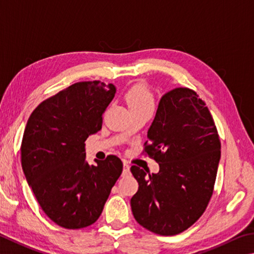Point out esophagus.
Listing matches in <instances>:
<instances>
[{"mask_svg":"<svg viewBox=\"0 0 254 254\" xmlns=\"http://www.w3.org/2000/svg\"><path fill=\"white\" fill-rule=\"evenodd\" d=\"M130 173V165L127 162H123V175H127Z\"/></svg>","mask_w":254,"mask_h":254,"instance_id":"1","label":"esophagus"}]
</instances>
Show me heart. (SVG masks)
Wrapping results in <instances>:
<instances>
[{
  "mask_svg": "<svg viewBox=\"0 0 254 254\" xmlns=\"http://www.w3.org/2000/svg\"><path fill=\"white\" fill-rule=\"evenodd\" d=\"M127 101L128 108L153 105V98L144 85H135L132 87L127 95Z\"/></svg>",
  "mask_w": 254,
  "mask_h": 254,
  "instance_id": "heart-1",
  "label": "heart"
}]
</instances>
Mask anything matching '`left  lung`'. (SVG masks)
<instances>
[{
    "mask_svg": "<svg viewBox=\"0 0 254 254\" xmlns=\"http://www.w3.org/2000/svg\"><path fill=\"white\" fill-rule=\"evenodd\" d=\"M147 140L145 152L160 170L131 167L139 183L132 213L150 231L175 236L200 218L213 193L221 156L218 131L199 95L175 87L160 99Z\"/></svg>",
    "mask_w": 254,
    "mask_h": 254,
    "instance_id": "1",
    "label": "left lung"
}]
</instances>
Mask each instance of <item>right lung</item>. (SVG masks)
I'll use <instances>...</instances> for the list:
<instances>
[{
	"label": "right lung",
	"mask_w": 254,
	"mask_h": 254,
	"mask_svg": "<svg viewBox=\"0 0 254 254\" xmlns=\"http://www.w3.org/2000/svg\"><path fill=\"white\" fill-rule=\"evenodd\" d=\"M117 87L79 82L41 103L27 120L21 145L25 179L49 218L65 229L93 224L122 173L118 156L86 162L85 140L102 127Z\"/></svg>",
	"instance_id": "right-lung-1"
}]
</instances>
